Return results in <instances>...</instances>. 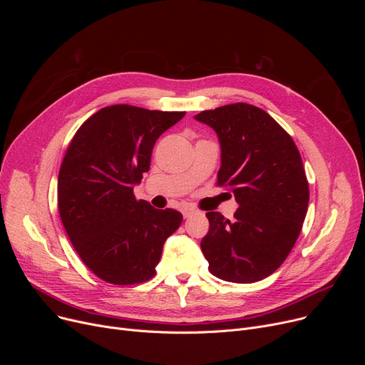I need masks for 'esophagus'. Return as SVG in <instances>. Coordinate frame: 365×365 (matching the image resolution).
I'll use <instances>...</instances> for the list:
<instances>
[{
  "label": "esophagus",
  "mask_w": 365,
  "mask_h": 365,
  "mask_svg": "<svg viewBox=\"0 0 365 365\" xmlns=\"http://www.w3.org/2000/svg\"><path fill=\"white\" fill-rule=\"evenodd\" d=\"M197 213V210L195 208H192V207H185L183 210H182V215H183V217H190L192 215H195Z\"/></svg>",
  "instance_id": "1"
}]
</instances>
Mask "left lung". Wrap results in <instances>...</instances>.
Returning a JSON list of instances; mask_svg holds the SVG:
<instances>
[{
  "mask_svg": "<svg viewBox=\"0 0 365 365\" xmlns=\"http://www.w3.org/2000/svg\"><path fill=\"white\" fill-rule=\"evenodd\" d=\"M220 143L217 185L232 189L234 220L208 212L201 250L215 277L240 284L274 274L292 252L309 204L300 153L269 113L248 103L202 110Z\"/></svg>",
  "mask_w": 365,
  "mask_h": 365,
  "instance_id": "1",
  "label": "left lung"
}]
</instances>
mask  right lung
<instances>
[{"label": "right lung", "instance_id": "obj_1", "mask_svg": "<svg viewBox=\"0 0 365 365\" xmlns=\"http://www.w3.org/2000/svg\"><path fill=\"white\" fill-rule=\"evenodd\" d=\"M186 112L106 106L78 128L57 179L65 231L101 279L131 285L155 275L165 240L183 216L136 200L133 187L149 170L153 145Z\"/></svg>", "mask_w": 365, "mask_h": 365}]
</instances>
